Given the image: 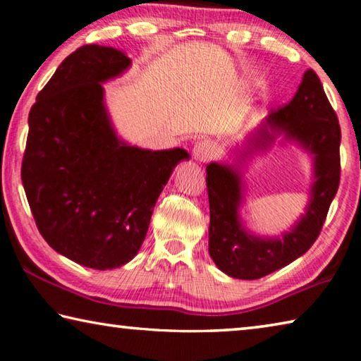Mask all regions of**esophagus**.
Masks as SVG:
<instances>
[{"instance_id":"obj_1","label":"esophagus","mask_w":361,"mask_h":361,"mask_svg":"<svg viewBox=\"0 0 361 361\" xmlns=\"http://www.w3.org/2000/svg\"><path fill=\"white\" fill-rule=\"evenodd\" d=\"M216 154V149H215V145L209 140H202V142H197L194 145V149H192V156L197 162H207L213 159V156Z\"/></svg>"}]
</instances>
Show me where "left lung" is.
<instances>
[{"label": "left lung", "mask_w": 361, "mask_h": 361, "mask_svg": "<svg viewBox=\"0 0 361 361\" xmlns=\"http://www.w3.org/2000/svg\"><path fill=\"white\" fill-rule=\"evenodd\" d=\"M282 135L313 156L314 181L306 213L280 238L250 233L240 218L245 183L241 164ZM341 127L314 70H307L288 105L271 111L234 152V164L207 166L210 202L209 253L229 277L256 280L302 256L319 237L339 188Z\"/></svg>", "instance_id": "left-lung-1"}]
</instances>
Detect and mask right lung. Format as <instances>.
<instances>
[{"instance_id": "obj_1", "label": "right lung", "mask_w": 361, "mask_h": 361, "mask_svg": "<svg viewBox=\"0 0 361 361\" xmlns=\"http://www.w3.org/2000/svg\"><path fill=\"white\" fill-rule=\"evenodd\" d=\"M130 63L119 49L79 47L28 114L22 183L36 226L57 253L99 271L133 259L157 197L189 159L181 148L151 151L118 137L103 82Z\"/></svg>"}]
</instances>
